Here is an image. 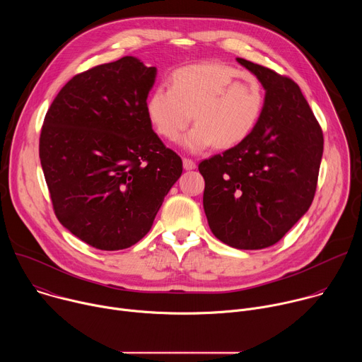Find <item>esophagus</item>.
Masks as SVG:
<instances>
[{
    "instance_id": "esophagus-1",
    "label": "esophagus",
    "mask_w": 362,
    "mask_h": 362,
    "mask_svg": "<svg viewBox=\"0 0 362 362\" xmlns=\"http://www.w3.org/2000/svg\"><path fill=\"white\" fill-rule=\"evenodd\" d=\"M183 168H185L186 170H193V169H196V162L192 160V159H189V158H185V159H183Z\"/></svg>"
}]
</instances>
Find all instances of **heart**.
I'll return each mask as SVG.
<instances>
[{
    "instance_id": "b5f03b06",
    "label": "heart",
    "mask_w": 362,
    "mask_h": 362,
    "mask_svg": "<svg viewBox=\"0 0 362 362\" xmlns=\"http://www.w3.org/2000/svg\"><path fill=\"white\" fill-rule=\"evenodd\" d=\"M265 91L252 74L219 63H200L177 69L170 87H156L146 112L156 132L176 141L193 122L183 146L202 151L215 144L229 148L246 140L259 123Z\"/></svg>"
}]
</instances>
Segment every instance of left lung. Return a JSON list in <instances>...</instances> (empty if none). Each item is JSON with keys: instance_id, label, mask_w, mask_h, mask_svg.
<instances>
[{"instance_id": "left-lung-1", "label": "left lung", "mask_w": 362, "mask_h": 362, "mask_svg": "<svg viewBox=\"0 0 362 362\" xmlns=\"http://www.w3.org/2000/svg\"><path fill=\"white\" fill-rule=\"evenodd\" d=\"M236 60L267 90L262 116L246 140L202 160L199 172L212 233L232 247L253 250L279 242L309 209L324 134L292 78Z\"/></svg>"}]
</instances>
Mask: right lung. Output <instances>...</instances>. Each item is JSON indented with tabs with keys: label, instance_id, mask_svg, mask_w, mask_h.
Listing matches in <instances>:
<instances>
[{
	"label": "right lung",
	"instance_id": "add662e5",
	"mask_svg": "<svg viewBox=\"0 0 362 362\" xmlns=\"http://www.w3.org/2000/svg\"><path fill=\"white\" fill-rule=\"evenodd\" d=\"M156 67L126 56L74 76L40 134V160L60 223L87 245L120 250L151 228L180 177V156L146 112Z\"/></svg>",
	"mask_w": 362,
	"mask_h": 362
}]
</instances>
